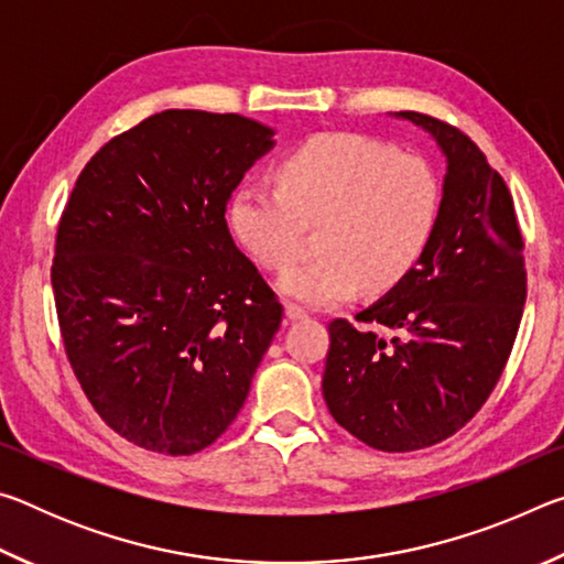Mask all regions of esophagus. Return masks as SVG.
<instances>
[{"instance_id": "esophagus-1", "label": "esophagus", "mask_w": 564, "mask_h": 564, "mask_svg": "<svg viewBox=\"0 0 564 564\" xmlns=\"http://www.w3.org/2000/svg\"><path fill=\"white\" fill-rule=\"evenodd\" d=\"M285 318H289V321H303V318H308V311L301 308L299 303H289V305H285Z\"/></svg>"}]
</instances>
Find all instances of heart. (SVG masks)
<instances>
[{
	"mask_svg": "<svg viewBox=\"0 0 564 564\" xmlns=\"http://www.w3.org/2000/svg\"><path fill=\"white\" fill-rule=\"evenodd\" d=\"M441 181L431 161L386 141L326 131L301 141L275 166V188L248 181L228 202L236 241L269 271H289L308 231L318 256L283 279L291 299L343 303L362 285L388 293L431 243Z\"/></svg>",
	"mask_w": 564,
	"mask_h": 564,
	"instance_id": "obj_1",
	"label": "heart"
}]
</instances>
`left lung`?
I'll list each match as a JSON object with an SVG mask.
<instances>
[{"mask_svg": "<svg viewBox=\"0 0 564 564\" xmlns=\"http://www.w3.org/2000/svg\"><path fill=\"white\" fill-rule=\"evenodd\" d=\"M447 156L437 224L417 269L383 301L328 323L323 398L340 427L383 453L443 443L473 420L508 366L528 271L512 194L475 141L431 113L398 111Z\"/></svg>", "mask_w": 564, "mask_h": 564, "instance_id": "1", "label": "left lung"}]
</instances>
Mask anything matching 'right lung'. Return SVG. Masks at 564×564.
I'll return each mask as SVG.
<instances>
[{"instance_id":"right-lung-1","label":"right lung","mask_w":564,"mask_h":564,"mask_svg":"<svg viewBox=\"0 0 564 564\" xmlns=\"http://www.w3.org/2000/svg\"><path fill=\"white\" fill-rule=\"evenodd\" d=\"M271 133L238 113H154L91 156L62 212L52 289L64 352L104 423L144 451L216 443L281 328L279 295L226 224Z\"/></svg>"}]
</instances>
